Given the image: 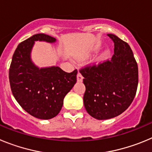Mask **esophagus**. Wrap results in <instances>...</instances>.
Returning a JSON list of instances; mask_svg holds the SVG:
<instances>
[{
    "label": "esophagus",
    "mask_w": 152,
    "mask_h": 152,
    "mask_svg": "<svg viewBox=\"0 0 152 152\" xmlns=\"http://www.w3.org/2000/svg\"><path fill=\"white\" fill-rule=\"evenodd\" d=\"M77 80L78 82H81L83 80V76L81 75V74H80V72H78L77 75Z\"/></svg>",
    "instance_id": "34e87169"
}]
</instances>
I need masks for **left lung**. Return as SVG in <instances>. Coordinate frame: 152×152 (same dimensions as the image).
Here are the masks:
<instances>
[{"label": "left lung", "instance_id": "8db88e82", "mask_svg": "<svg viewBox=\"0 0 152 152\" xmlns=\"http://www.w3.org/2000/svg\"><path fill=\"white\" fill-rule=\"evenodd\" d=\"M107 36L114 42L112 58L80 69L84 107L99 120L123 113L133 101L139 83L138 65L129 44L113 34Z\"/></svg>", "mask_w": 152, "mask_h": 152}]
</instances>
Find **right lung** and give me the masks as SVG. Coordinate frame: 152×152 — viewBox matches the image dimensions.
<instances>
[{
	"mask_svg": "<svg viewBox=\"0 0 152 152\" xmlns=\"http://www.w3.org/2000/svg\"><path fill=\"white\" fill-rule=\"evenodd\" d=\"M36 41L52 43L56 39L39 33L19 44L12 58L9 80L13 96L24 110L38 119H49L61 110L64 96L77 81V71L67 73L58 66H36L30 56Z\"/></svg>",
	"mask_w": 152,
	"mask_h": 152,
	"instance_id": "1",
	"label": "right lung"
}]
</instances>
